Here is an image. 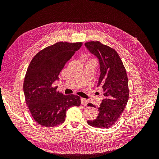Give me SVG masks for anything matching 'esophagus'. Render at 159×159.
<instances>
[{
    "label": "esophagus",
    "instance_id": "34e87169",
    "mask_svg": "<svg viewBox=\"0 0 159 159\" xmlns=\"http://www.w3.org/2000/svg\"><path fill=\"white\" fill-rule=\"evenodd\" d=\"M88 100L85 99L84 98H81V103L82 105H84V106H86L88 105Z\"/></svg>",
    "mask_w": 159,
    "mask_h": 159
}]
</instances>
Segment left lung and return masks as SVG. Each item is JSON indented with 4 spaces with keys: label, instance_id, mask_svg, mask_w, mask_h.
<instances>
[{
    "label": "left lung",
    "instance_id": "1",
    "mask_svg": "<svg viewBox=\"0 0 159 159\" xmlns=\"http://www.w3.org/2000/svg\"><path fill=\"white\" fill-rule=\"evenodd\" d=\"M92 54L98 57L100 66V76L98 86L102 87L105 99L98 107V117L88 121L89 125L109 128L116 123L127 103L129 95L126 70L117 52L112 48L99 41L85 43ZM88 106L95 107L92 103Z\"/></svg>",
    "mask_w": 159,
    "mask_h": 159
}]
</instances>
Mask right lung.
I'll return each instance as SVG.
<instances>
[{"mask_svg": "<svg viewBox=\"0 0 159 159\" xmlns=\"http://www.w3.org/2000/svg\"><path fill=\"white\" fill-rule=\"evenodd\" d=\"M81 46L82 42H57L38 52L28 66L23 84L26 103L35 121L43 127L63 123L68 109L81 104L79 96L64 95L52 84Z\"/></svg>", "mask_w": 159, "mask_h": 159, "instance_id": "1", "label": "right lung"}]
</instances>
